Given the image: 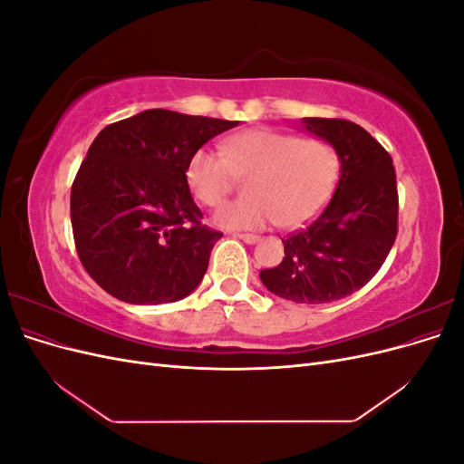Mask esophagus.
Returning a JSON list of instances; mask_svg holds the SVG:
<instances>
[{"mask_svg":"<svg viewBox=\"0 0 464 464\" xmlns=\"http://www.w3.org/2000/svg\"><path fill=\"white\" fill-rule=\"evenodd\" d=\"M236 237H240V240H244L246 244H257L261 237L256 236V234H234Z\"/></svg>","mask_w":464,"mask_h":464,"instance_id":"34e87169","label":"esophagus"}]
</instances>
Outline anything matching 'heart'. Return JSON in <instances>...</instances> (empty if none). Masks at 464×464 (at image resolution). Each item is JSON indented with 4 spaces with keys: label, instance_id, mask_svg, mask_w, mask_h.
I'll return each instance as SVG.
<instances>
[{
    "label": "heart",
    "instance_id": "heart-1",
    "mask_svg": "<svg viewBox=\"0 0 464 464\" xmlns=\"http://www.w3.org/2000/svg\"><path fill=\"white\" fill-rule=\"evenodd\" d=\"M341 172V152L327 139L247 130L228 137L222 150H195L186 166V181L195 199L218 207L237 178H247L246 198L215 213L213 220L222 228L256 230L271 222L294 228L329 203Z\"/></svg>",
    "mask_w": 464,
    "mask_h": 464
}]
</instances>
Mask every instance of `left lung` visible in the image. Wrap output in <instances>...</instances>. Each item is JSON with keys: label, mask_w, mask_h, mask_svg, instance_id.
Segmentation results:
<instances>
[{"label": "left lung", "mask_w": 464, "mask_h": 464, "mask_svg": "<svg viewBox=\"0 0 464 464\" xmlns=\"http://www.w3.org/2000/svg\"><path fill=\"white\" fill-rule=\"evenodd\" d=\"M302 123L339 149L341 179L321 215L283 240L280 265L259 276L280 298L327 304L350 296L382 269L397 237V176L391 154L358 123L336 118Z\"/></svg>", "instance_id": "1"}]
</instances>
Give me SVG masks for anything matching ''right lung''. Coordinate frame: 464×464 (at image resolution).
Instances as JSON below:
<instances>
[{"label": "right lung", "mask_w": 464, "mask_h": 464, "mask_svg": "<svg viewBox=\"0 0 464 464\" xmlns=\"http://www.w3.org/2000/svg\"><path fill=\"white\" fill-rule=\"evenodd\" d=\"M236 125L154 108L96 135L72 188V227L98 286L139 305L178 302L199 286L222 232L201 224L186 166Z\"/></svg>", "instance_id": "right-lung-1"}]
</instances>
